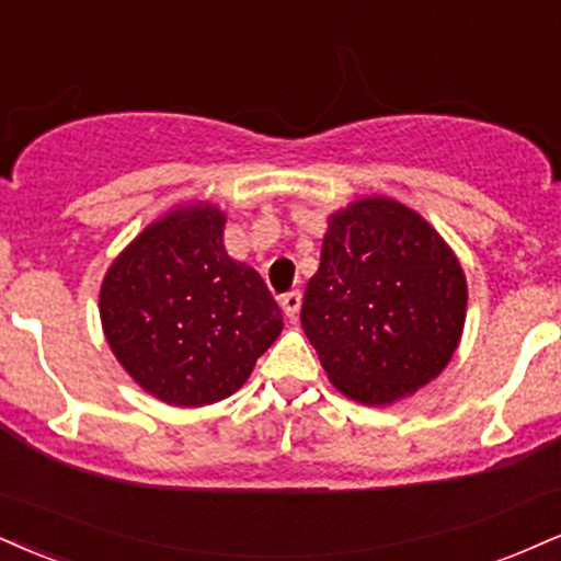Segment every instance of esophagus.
Instances as JSON below:
<instances>
[{"label": "esophagus", "mask_w": 561, "mask_h": 561, "mask_svg": "<svg viewBox=\"0 0 561 561\" xmlns=\"http://www.w3.org/2000/svg\"><path fill=\"white\" fill-rule=\"evenodd\" d=\"M300 302H302V298H300L298 289H289V293L282 295V310H285V316H287L289 321L298 319V313H300Z\"/></svg>", "instance_id": "esophagus-1"}]
</instances>
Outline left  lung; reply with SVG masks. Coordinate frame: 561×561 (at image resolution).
Returning <instances> with one entry per match:
<instances>
[{"label":"left lung","instance_id":"1","mask_svg":"<svg viewBox=\"0 0 561 561\" xmlns=\"http://www.w3.org/2000/svg\"><path fill=\"white\" fill-rule=\"evenodd\" d=\"M465 306L460 261L436 229L397 201L363 198L329 219L300 323L342 394L389 404L442 374Z\"/></svg>","mask_w":561,"mask_h":561}]
</instances>
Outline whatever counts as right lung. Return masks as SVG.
Segmentation results:
<instances>
[{
	"label": "right lung",
	"instance_id": "1",
	"mask_svg": "<svg viewBox=\"0 0 561 561\" xmlns=\"http://www.w3.org/2000/svg\"><path fill=\"white\" fill-rule=\"evenodd\" d=\"M225 214L198 204L153 221L112 263L101 323L123 368L161 402L234 394L282 332L259 272L225 251Z\"/></svg>",
	"mask_w": 561,
	"mask_h": 561
}]
</instances>
